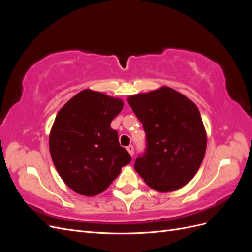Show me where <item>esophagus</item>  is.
I'll list each match as a JSON object with an SVG mask.
<instances>
[{
    "instance_id": "esophagus-1",
    "label": "esophagus",
    "mask_w": 252,
    "mask_h": 252,
    "mask_svg": "<svg viewBox=\"0 0 252 252\" xmlns=\"http://www.w3.org/2000/svg\"><path fill=\"white\" fill-rule=\"evenodd\" d=\"M127 150H128L129 154H130V156H133V154H134V147L132 146V145H129V146L127 147Z\"/></svg>"
}]
</instances>
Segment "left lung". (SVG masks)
<instances>
[{
    "mask_svg": "<svg viewBox=\"0 0 252 252\" xmlns=\"http://www.w3.org/2000/svg\"><path fill=\"white\" fill-rule=\"evenodd\" d=\"M127 101L146 132L147 149L135 159V171L159 192L185 186L199 170L207 146L196 105L167 86Z\"/></svg>",
    "mask_w": 252,
    "mask_h": 252,
    "instance_id": "8db88e82",
    "label": "left lung"
}]
</instances>
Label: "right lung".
Here are the masks:
<instances>
[{
  "instance_id": "add662e5",
  "label": "right lung",
  "mask_w": 252,
  "mask_h": 252,
  "mask_svg": "<svg viewBox=\"0 0 252 252\" xmlns=\"http://www.w3.org/2000/svg\"><path fill=\"white\" fill-rule=\"evenodd\" d=\"M121 98L82 90L58 112L49 134L52 162L74 192L94 196L107 189L131 162L120 146L111 121L123 109Z\"/></svg>"
}]
</instances>
